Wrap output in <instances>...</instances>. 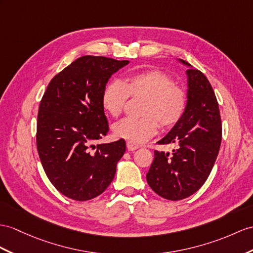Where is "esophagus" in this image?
<instances>
[{"mask_svg": "<svg viewBox=\"0 0 253 253\" xmlns=\"http://www.w3.org/2000/svg\"><path fill=\"white\" fill-rule=\"evenodd\" d=\"M138 147H139V146H138L137 144L132 143V141H127V143H126V148H127V150H128V151H134V150H136Z\"/></svg>", "mask_w": 253, "mask_h": 253, "instance_id": "esophagus-1", "label": "esophagus"}]
</instances>
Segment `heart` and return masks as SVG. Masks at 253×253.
I'll return each instance as SVG.
<instances>
[{
  "label": "heart",
  "mask_w": 253,
  "mask_h": 253,
  "mask_svg": "<svg viewBox=\"0 0 253 253\" xmlns=\"http://www.w3.org/2000/svg\"><path fill=\"white\" fill-rule=\"evenodd\" d=\"M128 96H145L141 118H125L113 126L116 137L138 144L158 132L159 123L168 130L186 113L188 95L182 87L161 70H145L128 75L125 82L112 80L102 92V106L112 117H118Z\"/></svg>",
  "instance_id": "1"
}]
</instances>
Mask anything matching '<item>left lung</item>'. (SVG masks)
Here are the masks:
<instances>
[{
	"label": "left lung",
	"instance_id": "8db88e82",
	"mask_svg": "<svg viewBox=\"0 0 253 253\" xmlns=\"http://www.w3.org/2000/svg\"><path fill=\"white\" fill-rule=\"evenodd\" d=\"M188 66V103L181 120L158 141L176 144L173 153L155 150V159L146 176L155 192L169 201H179L195 193L213 168L218 157L222 126L217 97L206 76L183 60Z\"/></svg>",
	"mask_w": 253,
	"mask_h": 253
}]
</instances>
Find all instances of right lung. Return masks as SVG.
<instances>
[{"label": "right lung", "mask_w": 253, "mask_h": 253, "mask_svg": "<svg viewBox=\"0 0 253 253\" xmlns=\"http://www.w3.org/2000/svg\"><path fill=\"white\" fill-rule=\"evenodd\" d=\"M128 61L84 55L49 83L40 104L36 145L48 179L75 201L96 198L113 181L126 141L93 145L106 136L102 92Z\"/></svg>", "instance_id": "obj_1"}]
</instances>
